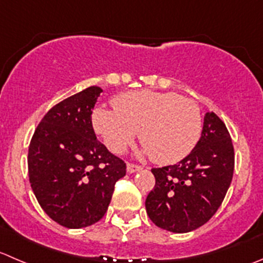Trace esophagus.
I'll use <instances>...</instances> for the list:
<instances>
[{"label": "esophagus", "instance_id": "1", "mask_svg": "<svg viewBox=\"0 0 263 263\" xmlns=\"http://www.w3.org/2000/svg\"><path fill=\"white\" fill-rule=\"evenodd\" d=\"M142 170L141 165H137V164H132V163H128L127 164V172L128 173H134V172H137V171Z\"/></svg>", "mask_w": 263, "mask_h": 263}]
</instances>
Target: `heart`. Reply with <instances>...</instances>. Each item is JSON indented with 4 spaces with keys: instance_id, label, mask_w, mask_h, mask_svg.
Wrapping results in <instances>:
<instances>
[{
    "instance_id": "b5f03b06",
    "label": "heart",
    "mask_w": 263,
    "mask_h": 263,
    "mask_svg": "<svg viewBox=\"0 0 263 263\" xmlns=\"http://www.w3.org/2000/svg\"><path fill=\"white\" fill-rule=\"evenodd\" d=\"M114 110L98 108L93 127L106 146L117 154L126 152L140 132L145 152L160 164L185 158L202 134V114L195 101L176 92L139 91L118 96Z\"/></svg>"
}]
</instances>
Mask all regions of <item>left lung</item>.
Masks as SVG:
<instances>
[{
	"label": "left lung",
	"instance_id": "obj_1",
	"mask_svg": "<svg viewBox=\"0 0 263 263\" xmlns=\"http://www.w3.org/2000/svg\"><path fill=\"white\" fill-rule=\"evenodd\" d=\"M234 146L225 123L205 113L202 136L187 157L153 168L155 186L145 202L147 216L160 229L189 233L217 212L234 173Z\"/></svg>",
	"mask_w": 263,
	"mask_h": 263
}]
</instances>
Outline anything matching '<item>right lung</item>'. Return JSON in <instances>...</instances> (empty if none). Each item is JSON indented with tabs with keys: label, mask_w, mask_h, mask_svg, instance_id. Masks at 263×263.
Here are the masks:
<instances>
[{
	"label": "right lung",
	"mask_w": 263,
	"mask_h": 263,
	"mask_svg": "<svg viewBox=\"0 0 263 263\" xmlns=\"http://www.w3.org/2000/svg\"><path fill=\"white\" fill-rule=\"evenodd\" d=\"M103 92L91 86L50 109L35 128L28 152L32 190L59 225L81 229L104 217L126 163L96 139L92 109Z\"/></svg>",
	"instance_id": "right-lung-1"
}]
</instances>
